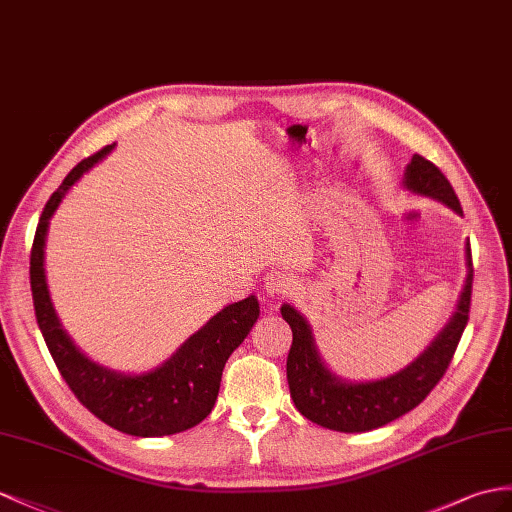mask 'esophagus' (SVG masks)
Here are the masks:
<instances>
[{"mask_svg":"<svg viewBox=\"0 0 512 512\" xmlns=\"http://www.w3.org/2000/svg\"><path fill=\"white\" fill-rule=\"evenodd\" d=\"M293 278L286 271H269L265 276V293L269 297H282L293 289Z\"/></svg>","mask_w":512,"mask_h":512,"instance_id":"1","label":"esophagus"}]
</instances>
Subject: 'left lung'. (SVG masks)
<instances>
[{
  "instance_id": "8db88e82",
  "label": "left lung",
  "mask_w": 512,
  "mask_h": 512,
  "mask_svg": "<svg viewBox=\"0 0 512 512\" xmlns=\"http://www.w3.org/2000/svg\"><path fill=\"white\" fill-rule=\"evenodd\" d=\"M404 189L436 199L463 217L458 197L452 184L432 165L430 160L415 154L404 171ZM467 278L458 304L445 328L434 336V341L413 363L380 380H345L323 363L317 350L315 334L306 317L291 304H282V319L293 332V345L286 358V380H289L295 408L317 426L336 432H369L386 426L406 415L426 400L436 382L450 367L452 356L465 332L471 306V247L465 245Z\"/></svg>"
}]
</instances>
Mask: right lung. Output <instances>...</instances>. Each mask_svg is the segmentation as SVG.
I'll list each match as a JSON object with an SVG mask.
<instances>
[{
  "label": "right lung",
  "mask_w": 512,
  "mask_h": 512,
  "mask_svg": "<svg viewBox=\"0 0 512 512\" xmlns=\"http://www.w3.org/2000/svg\"><path fill=\"white\" fill-rule=\"evenodd\" d=\"M112 149L115 145H106L102 152L78 162L62 180L58 191L49 197L34 234L30 256L34 313L60 376L97 419L119 432L143 436V439L169 436L197 426L210 415L219 395L223 367L252 330L260 315V304L256 295H249L241 302L221 308L165 363L141 373H123L99 365L73 343L69 332L62 328L49 295L45 276L47 230L71 186L97 162H102Z\"/></svg>",
  "instance_id": "add662e5"
}]
</instances>
